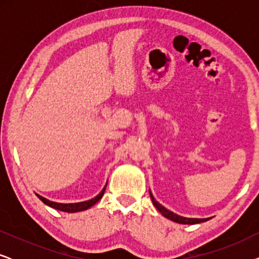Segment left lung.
Instances as JSON below:
<instances>
[{
    "label": "left lung",
    "mask_w": 259,
    "mask_h": 259,
    "mask_svg": "<svg viewBox=\"0 0 259 259\" xmlns=\"http://www.w3.org/2000/svg\"><path fill=\"white\" fill-rule=\"evenodd\" d=\"M150 196H151V199H152V203L155 207L158 208V211L160 212V213L166 217L169 221H173L176 223H179V224H198V223H203V222H206L208 221L210 218H204V219H199V218H185V217H182V215H178L176 213H173L172 211H168L167 208H165L162 205H160L158 203L157 200L154 199V197L152 196L151 191H150Z\"/></svg>",
    "instance_id": "left-lung-1"
}]
</instances>
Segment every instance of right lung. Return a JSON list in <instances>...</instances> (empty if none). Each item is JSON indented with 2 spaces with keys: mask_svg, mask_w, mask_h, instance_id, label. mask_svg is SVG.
Segmentation results:
<instances>
[{
  "mask_svg": "<svg viewBox=\"0 0 259 259\" xmlns=\"http://www.w3.org/2000/svg\"><path fill=\"white\" fill-rule=\"evenodd\" d=\"M107 186V185H106ZM106 186L102 189V191L100 193L98 194L97 197L93 198V199L91 200H87V201H81V203H74V204H61V203H54V201H51L48 199H46V198L38 196L37 197L40 198L41 201H44L46 205H48V206H51L53 208H55V210H59V211H63V212H68V213H74V212H79V211H84L87 210V208H90L93 206L94 204H97L99 200L101 199L102 196H104V192L106 190Z\"/></svg>",
  "mask_w": 259,
  "mask_h": 259,
  "instance_id": "obj_1",
  "label": "right lung"
}]
</instances>
